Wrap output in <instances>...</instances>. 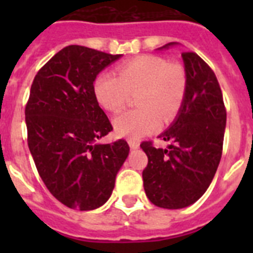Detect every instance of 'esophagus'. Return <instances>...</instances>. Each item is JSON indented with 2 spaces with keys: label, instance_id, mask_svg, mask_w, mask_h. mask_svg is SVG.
<instances>
[{
  "label": "esophagus",
  "instance_id": "obj_1",
  "mask_svg": "<svg viewBox=\"0 0 253 253\" xmlns=\"http://www.w3.org/2000/svg\"><path fill=\"white\" fill-rule=\"evenodd\" d=\"M128 143H129V147H130L131 149H137L138 147H139V143L135 142V140H133V139H129Z\"/></svg>",
  "mask_w": 253,
  "mask_h": 253
}]
</instances>
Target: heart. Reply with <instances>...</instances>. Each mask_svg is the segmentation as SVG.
<instances>
[{"label": "heart", "mask_w": 253, "mask_h": 253, "mask_svg": "<svg viewBox=\"0 0 253 253\" xmlns=\"http://www.w3.org/2000/svg\"><path fill=\"white\" fill-rule=\"evenodd\" d=\"M113 72L97 76L93 90L105 110H122L137 93L133 110L114 119V128L122 137L139 139L175 119L184 104L187 88L186 71L181 64L169 63L160 55H139L126 60Z\"/></svg>", "instance_id": "1"}]
</instances>
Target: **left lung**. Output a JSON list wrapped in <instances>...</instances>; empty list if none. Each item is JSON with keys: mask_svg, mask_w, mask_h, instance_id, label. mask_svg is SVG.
<instances>
[{"mask_svg": "<svg viewBox=\"0 0 253 253\" xmlns=\"http://www.w3.org/2000/svg\"><path fill=\"white\" fill-rule=\"evenodd\" d=\"M181 55L187 76L186 96L175 122L158 135L171 144L167 149L156 148L152 142L140 144L148 157L143 169L144 191L151 203L165 209L189 207L204 195L220 162L227 122L213 69L194 51Z\"/></svg>", "mask_w": 253, "mask_h": 253, "instance_id": "obj_1", "label": "left lung"}]
</instances>
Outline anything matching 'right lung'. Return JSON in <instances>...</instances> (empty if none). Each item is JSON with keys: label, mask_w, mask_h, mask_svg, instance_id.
<instances>
[{"label": "right lung", "mask_w": 253, "mask_h": 253, "mask_svg": "<svg viewBox=\"0 0 253 253\" xmlns=\"http://www.w3.org/2000/svg\"><path fill=\"white\" fill-rule=\"evenodd\" d=\"M122 54L68 45L35 76L25 107L28 146L50 194L71 209L93 210L109 200L129 154L119 139L99 144L113 130L93 82Z\"/></svg>", "instance_id": "1"}]
</instances>
